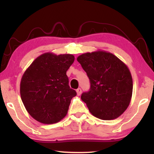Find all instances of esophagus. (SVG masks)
Segmentation results:
<instances>
[{
  "label": "esophagus",
  "mask_w": 154,
  "mask_h": 154,
  "mask_svg": "<svg viewBox=\"0 0 154 154\" xmlns=\"http://www.w3.org/2000/svg\"><path fill=\"white\" fill-rule=\"evenodd\" d=\"M76 92H77V95L78 96H80L81 94H82V89H81V88H78V89L76 90Z\"/></svg>",
  "instance_id": "1"
}]
</instances>
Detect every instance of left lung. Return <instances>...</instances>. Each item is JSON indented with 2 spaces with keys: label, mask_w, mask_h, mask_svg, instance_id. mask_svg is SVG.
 Listing matches in <instances>:
<instances>
[{
  "label": "left lung",
  "mask_w": 154,
  "mask_h": 154,
  "mask_svg": "<svg viewBox=\"0 0 154 154\" xmlns=\"http://www.w3.org/2000/svg\"><path fill=\"white\" fill-rule=\"evenodd\" d=\"M77 60L90 82V90L81 96L90 113L103 120L118 118L132 98L133 83L128 68L105 51L83 54Z\"/></svg>",
  "instance_id": "8db88e82"
}]
</instances>
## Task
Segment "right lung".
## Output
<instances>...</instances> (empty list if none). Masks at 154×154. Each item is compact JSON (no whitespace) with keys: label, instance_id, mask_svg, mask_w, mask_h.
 I'll return each mask as SVG.
<instances>
[{"label":"right lung","instance_id":"add662e5","mask_svg":"<svg viewBox=\"0 0 154 154\" xmlns=\"http://www.w3.org/2000/svg\"><path fill=\"white\" fill-rule=\"evenodd\" d=\"M75 60L72 54L45 53L26 70L20 82V95L26 111L36 121L57 123L66 116L71 99L67 70Z\"/></svg>","mask_w":154,"mask_h":154}]
</instances>
